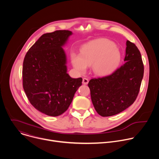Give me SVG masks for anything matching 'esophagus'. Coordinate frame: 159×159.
Instances as JSON below:
<instances>
[{
	"label": "esophagus",
	"mask_w": 159,
	"mask_h": 159,
	"mask_svg": "<svg viewBox=\"0 0 159 159\" xmlns=\"http://www.w3.org/2000/svg\"><path fill=\"white\" fill-rule=\"evenodd\" d=\"M89 82V79H87V78H83L82 79V84H84V85H86Z\"/></svg>",
	"instance_id": "obj_1"
}]
</instances>
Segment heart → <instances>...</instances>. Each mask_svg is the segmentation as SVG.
Returning <instances> with one entry per match:
<instances>
[{"mask_svg": "<svg viewBox=\"0 0 159 159\" xmlns=\"http://www.w3.org/2000/svg\"><path fill=\"white\" fill-rule=\"evenodd\" d=\"M71 60L80 72H85L87 66L92 65L95 74L105 75L116 69L121 61V53L114 43L102 38L84 45L80 54L72 53Z\"/></svg>", "mask_w": 159, "mask_h": 159, "instance_id": "obj_1", "label": "heart"}]
</instances>
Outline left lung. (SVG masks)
Returning <instances> with one entry per match:
<instances>
[{
	"label": "left lung",
	"mask_w": 159,
	"mask_h": 159,
	"mask_svg": "<svg viewBox=\"0 0 159 159\" xmlns=\"http://www.w3.org/2000/svg\"><path fill=\"white\" fill-rule=\"evenodd\" d=\"M124 61L112 74L89 82L93 104L101 116L118 114L130 106L138 96L144 66L139 50L128 40Z\"/></svg>",
	"instance_id": "1"
}]
</instances>
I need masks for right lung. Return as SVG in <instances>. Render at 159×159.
Returning a JSON list of instances; mask_svg holds the SVG:
<instances>
[{"mask_svg":"<svg viewBox=\"0 0 159 159\" xmlns=\"http://www.w3.org/2000/svg\"><path fill=\"white\" fill-rule=\"evenodd\" d=\"M72 31L58 30L43 34L27 52L22 67V85L30 103L39 111L58 116L70 105L82 79L67 72L62 48Z\"/></svg>","mask_w":159,"mask_h":159,"instance_id":"right-lung-1","label":"right lung"}]
</instances>
